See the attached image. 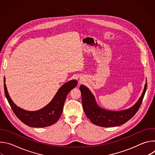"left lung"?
<instances>
[{
	"label": "left lung",
	"mask_w": 155,
	"mask_h": 155,
	"mask_svg": "<svg viewBox=\"0 0 155 155\" xmlns=\"http://www.w3.org/2000/svg\"><path fill=\"white\" fill-rule=\"evenodd\" d=\"M147 83H145L143 93L138 102L129 109L122 111H109L100 108L96 104L94 97L90 91L84 85H81L80 90L81 93V101L86 117L94 124L102 127L118 126L126 123L139 110L145 93Z\"/></svg>",
	"instance_id": "obj_1"
}]
</instances>
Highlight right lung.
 Segmentation results:
<instances>
[{
	"instance_id": "right-lung-1",
	"label": "right lung",
	"mask_w": 155,
	"mask_h": 155,
	"mask_svg": "<svg viewBox=\"0 0 155 155\" xmlns=\"http://www.w3.org/2000/svg\"><path fill=\"white\" fill-rule=\"evenodd\" d=\"M76 80H71L63 84L58 90L53 100L44 108L34 112L26 111L17 107L12 101L5 84L4 92L7 101L14 114L25 124L35 127H43L51 126L59 120L61 117L64 102L68 93L77 86Z\"/></svg>"
}]
</instances>
